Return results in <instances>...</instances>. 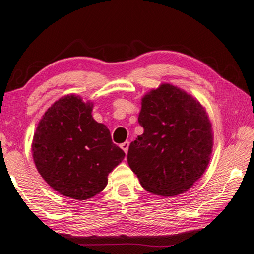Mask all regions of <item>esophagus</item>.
I'll return each instance as SVG.
<instances>
[{
  "label": "esophagus",
  "mask_w": 254,
  "mask_h": 254,
  "mask_svg": "<svg viewBox=\"0 0 254 254\" xmlns=\"http://www.w3.org/2000/svg\"><path fill=\"white\" fill-rule=\"evenodd\" d=\"M128 145H130V142H128V141H126V142H123V143H121L120 144V147H121V149L123 150L124 152L126 153H127V150H128Z\"/></svg>",
  "instance_id": "obj_1"
}]
</instances>
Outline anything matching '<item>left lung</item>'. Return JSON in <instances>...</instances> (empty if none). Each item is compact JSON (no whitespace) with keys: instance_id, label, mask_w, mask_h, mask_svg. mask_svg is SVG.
Here are the masks:
<instances>
[{"instance_id":"left-lung-1","label":"left lung","mask_w":254,"mask_h":254,"mask_svg":"<svg viewBox=\"0 0 254 254\" xmlns=\"http://www.w3.org/2000/svg\"><path fill=\"white\" fill-rule=\"evenodd\" d=\"M137 118L143 127L131 142L127 163L144 189L171 197L187 191L204 174L213 131L200 103L170 84L145 94Z\"/></svg>"}]
</instances>
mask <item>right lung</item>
<instances>
[{"label": "right lung", "mask_w": 254, "mask_h": 254, "mask_svg": "<svg viewBox=\"0 0 254 254\" xmlns=\"http://www.w3.org/2000/svg\"><path fill=\"white\" fill-rule=\"evenodd\" d=\"M93 103L67 95L56 101L38 124L32 156L47 184L63 196L85 200L107 185L126 153L112 142L104 124L92 117Z\"/></svg>", "instance_id": "1"}]
</instances>
